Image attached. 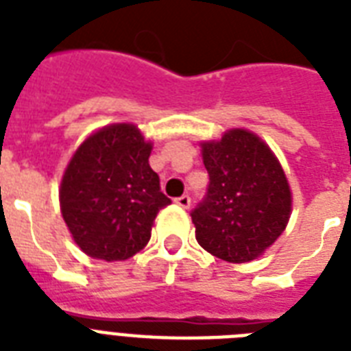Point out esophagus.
Instances as JSON below:
<instances>
[{"label": "esophagus", "instance_id": "esophagus-1", "mask_svg": "<svg viewBox=\"0 0 351 351\" xmlns=\"http://www.w3.org/2000/svg\"><path fill=\"white\" fill-rule=\"evenodd\" d=\"M176 204H178V206H180V208H189V206H191V197H189V195H182V197H178L175 200Z\"/></svg>", "mask_w": 351, "mask_h": 351}]
</instances>
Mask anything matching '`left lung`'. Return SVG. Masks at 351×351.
<instances>
[{
    "label": "left lung",
    "instance_id": "8db88e82",
    "mask_svg": "<svg viewBox=\"0 0 351 351\" xmlns=\"http://www.w3.org/2000/svg\"><path fill=\"white\" fill-rule=\"evenodd\" d=\"M209 184L191 211L198 244L228 262H250L282 234L291 193L282 167L261 138L244 129L202 143Z\"/></svg>",
    "mask_w": 351,
    "mask_h": 351
}]
</instances>
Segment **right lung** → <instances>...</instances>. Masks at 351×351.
<instances>
[{"instance_id":"1","label":"right lung","mask_w":351,"mask_h":351,"mask_svg":"<svg viewBox=\"0 0 351 351\" xmlns=\"http://www.w3.org/2000/svg\"><path fill=\"white\" fill-rule=\"evenodd\" d=\"M151 143L131 123L109 125L74 153L62 180L60 206L74 242L93 258L125 261L151 239L169 206L149 165Z\"/></svg>"}]
</instances>
